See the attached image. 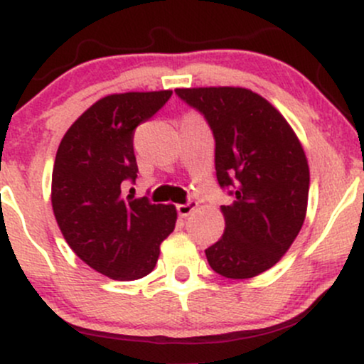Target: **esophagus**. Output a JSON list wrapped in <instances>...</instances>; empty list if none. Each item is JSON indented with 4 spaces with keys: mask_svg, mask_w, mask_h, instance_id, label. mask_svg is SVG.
<instances>
[{
    "mask_svg": "<svg viewBox=\"0 0 364 364\" xmlns=\"http://www.w3.org/2000/svg\"><path fill=\"white\" fill-rule=\"evenodd\" d=\"M196 207H198V203L193 202V200H190V202H186V203H179V205H178V214L181 215V217H188V215L191 214V212L195 210Z\"/></svg>",
    "mask_w": 364,
    "mask_h": 364,
    "instance_id": "obj_1",
    "label": "esophagus"
}]
</instances>
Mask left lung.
<instances>
[{
  "mask_svg": "<svg viewBox=\"0 0 364 364\" xmlns=\"http://www.w3.org/2000/svg\"><path fill=\"white\" fill-rule=\"evenodd\" d=\"M205 116L215 139V173L235 202L223 205L224 235L205 250L212 270L252 279L274 267L301 231L310 168L286 118L243 87L176 89Z\"/></svg>",
  "mask_w": 364,
  "mask_h": 364,
  "instance_id": "8db88e82",
  "label": "left lung"
}]
</instances>
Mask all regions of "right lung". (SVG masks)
I'll list each match as a JSON object with an SVG mask.
<instances>
[{
	"label": "right lung",
	"instance_id": "1",
	"mask_svg": "<svg viewBox=\"0 0 364 364\" xmlns=\"http://www.w3.org/2000/svg\"><path fill=\"white\" fill-rule=\"evenodd\" d=\"M173 90L124 92L94 102L58 147L51 203L75 255L114 281H135L156 267L161 243L174 231V205L123 195L139 168L133 133L168 102Z\"/></svg>",
	"mask_w": 364,
	"mask_h": 364
}]
</instances>
